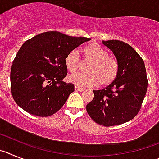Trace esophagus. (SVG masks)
I'll return each mask as SVG.
<instances>
[{"instance_id":"esophagus-1","label":"esophagus","mask_w":159,"mask_h":159,"mask_svg":"<svg viewBox=\"0 0 159 159\" xmlns=\"http://www.w3.org/2000/svg\"><path fill=\"white\" fill-rule=\"evenodd\" d=\"M74 90H75L76 92H78V91L81 92V91L85 90V88H83V87H80V86H78V85H75V86H74Z\"/></svg>"}]
</instances>
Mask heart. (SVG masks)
Listing matches in <instances>:
<instances>
[{"label": "heart", "instance_id": "obj_1", "mask_svg": "<svg viewBox=\"0 0 159 159\" xmlns=\"http://www.w3.org/2000/svg\"><path fill=\"white\" fill-rule=\"evenodd\" d=\"M83 58L90 62L87 73L74 74L69 77L70 81L76 85L90 86L99 83L108 85L116 81L120 73V62L115 58L108 56V53L97 43H90L81 48ZM65 65L70 73H76L81 68V62L77 51H71L65 58Z\"/></svg>", "mask_w": 159, "mask_h": 159}]
</instances>
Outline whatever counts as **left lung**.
Returning <instances> with one entry per match:
<instances>
[{
    "instance_id": "left-lung-1",
    "label": "left lung",
    "mask_w": 159,
    "mask_h": 159,
    "mask_svg": "<svg viewBox=\"0 0 159 159\" xmlns=\"http://www.w3.org/2000/svg\"><path fill=\"white\" fill-rule=\"evenodd\" d=\"M103 43L120 62V73L106 88L93 90V99L86 110L97 124L110 127L130 121L138 114L148 82L143 60L129 44L116 39Z\"/></svg>"
}]
</instances>
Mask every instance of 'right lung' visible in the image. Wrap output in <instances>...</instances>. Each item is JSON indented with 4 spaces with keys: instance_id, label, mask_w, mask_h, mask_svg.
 Listing matches in <instances>:
<instances>
[{
    "instance_id": "right-lung-1",
    "label": "right lung",
    "mask_w": 159,
    "mask_h": 159,
    "mask_svg": "<svg viewBox=\"0 0 159 159\" xmlns=\"http://www.w3.org/2000/svg\"><path fill=\"white\" fill-rule=\"evenodd\" d=\"M90 39L47 31L27 40L11 68V92L16 103L37 116L57 112L74 91V84L62 81L67 75L66 56Z\"/></svg>"
}]
</instances>
